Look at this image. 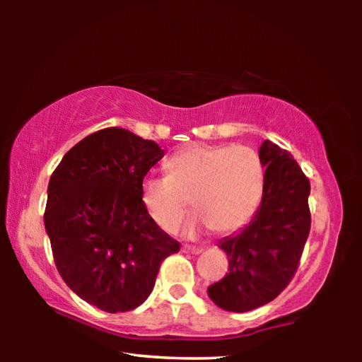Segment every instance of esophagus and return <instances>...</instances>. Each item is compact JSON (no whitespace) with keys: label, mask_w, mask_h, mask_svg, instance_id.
I'll return each instance as SVG.
<instances>
[{"label":"esophagus","mask_w":362,"mask_h":362,"mask_svg":"<svg viewBox=\"0 0 362 362\" xmlns=\"http://www.w3.org/2000/svg\"><path fill=\"white\" fill-rule=\"evenodd\" d=\"M182 250L188 254H201L203 252V247H196V246H189V244H185V246L182 247Z\"/></svg>","instance_id":"34e87169"}]
</instances>
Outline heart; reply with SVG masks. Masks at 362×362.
<instances>
[{
    "mask_svg": "<svg viewBox=\"0 0 362 362\" xmlns=\"http://www.w3.org/2000/svg\"><path fill=\"white\" fill-rule=\"evenodd\" d=\"M168 175L145 177L142 203L159 228L175 233L192 209L188 226L230 233L254 216L263 193V164L246 145H189L166 163Z\"/></svg>",
    "mask_w": 362,
    "mask_h": 362,
    "instance_id": "1",
    "label": "heart"
}]
</instances>
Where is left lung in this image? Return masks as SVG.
I'll return each instance as SVG.
<instances>
[{"label": "left lung", "instance_id": "8db88e82", "mask_svg": "<svg viewBox=\"0 0 362 362\" xmlns=\"http://www.w3.org/2000/svg\"><path fill=\"white\" fill-rule=\"evenodd\" d=\"M263 193L250 222L218 244L228 255V274L207 293L226 311L244 313L276 298L300 265L311 214L310 180L289 151L265 140Z\"/></svg>", "mask_w": 362, "mask_h": 362}]
</instances>
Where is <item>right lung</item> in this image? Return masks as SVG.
I'll return each mask as SVG.
<instances>
[{
    "label": "right lung",
    "instance_id": "right-lung-1",
    "mask_svg": "<svg viewBox=\"0 0 362 362\" xmlns=\"http://www.w3.org/2000/svg\"><path fill=\"white\" fill-rule=\"evenodd\" d=\"M163 156L153 140L107 127L66 151L49 180L45 225L60 276L107 313L142 305L180 250L142 203L144 177Z\"/></svg>",
    "mask_w": 362,
    "mask_h": 362
}]
</instances>
